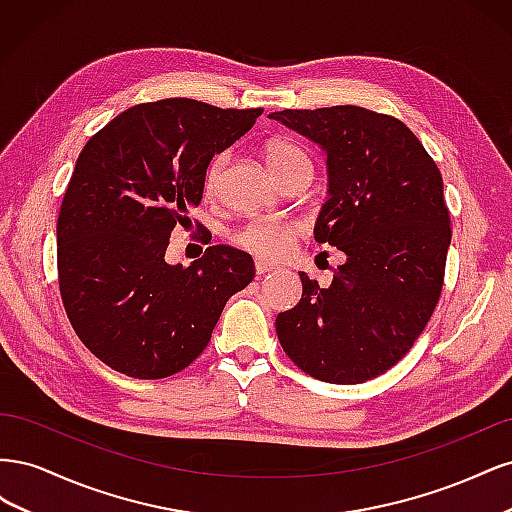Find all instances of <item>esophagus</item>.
<instances>
[{"label":"esophagus","mask_w":512,"mask_h":512,"mask_svg":"<svg viewBox=\"0 0 512 512\" xmlns=\"http://www.w3.org/2000/svg\"><path fill=\"white\" fill-rule=\"evenodd\" d=\"M256 273L258 275H265V273H269V271H273L277 265H273V262H269V260H262V258H256Z\"/></svg>","instance_id":"1"}]
</instances>
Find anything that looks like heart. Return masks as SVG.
Masks as SVG:
<instances>
[{"instance_id":"b5f03b06","label":"heart","mask_w":512,"mask_h":512,"mask_svg":"<svg viewBox=\"0 0 512 512\" xmlns=\"http://www.w3.org/2000/svg\"><path fill=\"white\" fill-rule=\"evenodd\" d=\"M265 158L277 179H284L288 173H292V170H297L301 166H312V160H309L307 151L303 147H299L292 141H282V138H275V141H269L265 145ZM226 162H228L226 151L218 153V156L209 162L207 173H205L207 194H213L218 190ZM299 232H301V226L297 222L254 220L241 226L232 239H235V243L241 245L247 252L265 256V258H275L286 252V247L294 237L299 235Z\"/></svg>"}]
</instances>
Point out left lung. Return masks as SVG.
<instances>
[{
	"mask_svg": "<svg viewBox=\"0 0 512 512\" xmlns=\"http://www.w3.org/2000/svg\"><path fill=\"white\" fill-rule=\"evenodd\" d=\"M269 117L327 153L329 200L314 237L346 254L329 288L299 273L303 297L277 314V337L316 380H371L404 359L438 305L451 245L442 175L391 115L346 104Z\"/></svg>",
	"mask_w": 512,
	"mask_h": 512,
	"instance_id": "obj_1",
	"label": "left lung"
}]
</instances>
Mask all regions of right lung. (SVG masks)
<instances>
[{"mask_svg":"<svg viewBox=\"0 0 512 512\" xmlns=\"http://www.w3.org/2000/svg\"><path fill=\"white\" fill-rule=\"evenodd\" d=\"M260 115L166 98L128 108L83 147L57 218L59 292L81 342L119 374L158 380L188 367L254 280L252 256L230 245L190 267L164 254L200 205L211 158Z\"/></svg>","mask_w":512,"mask_h":512,"instance_id":"add662e5","label":"right lung"}]
</instances>
